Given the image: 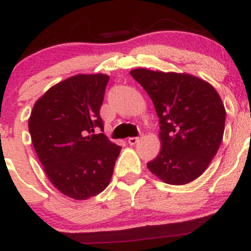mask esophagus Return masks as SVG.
<instances>
[{
  "label": "esophagus",
  "mask_w": 251,
  "mask_h": 251,
  "mask_svg": "<svg viewBox=\"0 0 251 251\" xmlns=\"http://www.w3.org/2000/svg\"><path fill=\"white\" fill-rule=\"evenodd\" d=\"M128 144L129 145H134V144H137L138 142H139V137H131L128 138Z\"/></svg>",
  "instance_id": "obj_1"
}]
</instances>
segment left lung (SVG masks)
I'll list each match as a JSON object with an SVG mask.
<instances>
[{"mask_svg": "<svg viewBox=\"0 0 251 251\" xmlns=\"http://www.w3.org/2000/svg\"><path fill=\"white\" fill-rule=\"evenodd\" d=\"M153 102L162 149L148 163L152 174L172 185L205 171L223 139L226 109L217 91L190 74L138 68L129 72Z\"/></svg>", "mask_w": 251, "mask_h": 251, "instance_id": "1", "label": "left lung"}]
</instances>
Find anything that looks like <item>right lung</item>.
<instances>
[{
    "instance_id": "1",
    "label": "right lung",
    "mask_w": 251,
    "mask_h": 251,
    "mask_svg": "<svg viewBox=\"0 0 251 251\" xmlns=\"http://www.w3.org/2000/svg\"><path fill=\"white\" fill-rule=\"evenodd\" d=\"M109 76L79 74L48 89L28 127L46 175L61 194L83 201L107 188L120 146L103 133L100 107Z\"/></svg>"
}]
</instances>
